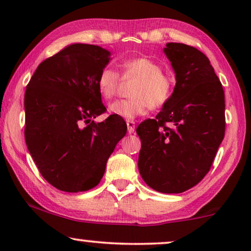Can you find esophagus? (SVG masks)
Instances as JSON below:
<instances>
[{
  "instance_id": "34e87169",
  "label": "esophagus",
  "mask_w": 251,
  "mask_h": 251,
  "mask_svg": "<svg viewBox=\"0 0 251 251\" xmlns=\"http://www.w3.org/2000/svg\"><path fill=\"white\" fill-rule=\"evenodd\" d=\"M126 126H128V132L129 133H133L136 128V123L133 121H126Z\"/></svg>"
}]
</instances>
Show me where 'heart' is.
<instances>
[{"label": "heart", "mask_w": 251, "mask_h": 251, "mask_svg": "<svg viewBox=\"0 0 251 251\" xmlns=\"http://www.w3.org/2000/svg\"><path fill=\"white\" fill-rule=\"evenodd\" d=\"M122 78L133 77L129 99H119L108 106L111 114L131 121L143 115L150 107L162 108L169 102L173 96V80L161 71L156 61L147 57H137L125 60L120 65ZM120 75L112 67H104L97 78L98 91L105 99H111L118 92Z\"/></svg>", "instance_id": "obj_1"}]
</instances>
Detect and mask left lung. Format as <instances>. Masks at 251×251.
<instances>
[{
	"mask_svg": "<svg viewBox=\"0 0 251 251\" xmlns=\"http://www.w3.org/2000/svg\"><path fill=\"white\" fill-rule=\"evenodd\" d=\"M176 85L155 119L137 128L138 169L161 193H181L203 179L225 135V96L210 61L197 48L167 43Z\"/></svg>",
	"mask_w": 251,
	"mask_h": 251,
	"instance_id": "8db88e82",
	"label": "left lung"
}]
</instances>
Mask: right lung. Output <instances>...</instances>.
Returning a JSON list of instances; mask_svg holds the SVG:
<instances>
[{
  "mask_svg": "<svg viewBox=\"0 0 251 251\" xmlns=\"http://www.w3.org/2000/svg\"><path fill=\"white\" fill-rule=\"evenodd\" d=\"M111 52L71 44L37 66L25 91V140L44 179L64 192L88 191L126 133L125 120L106 112L97 78Z\"/></svg>",
  "mask_w": 251,
  "mask_h": 251,
  "instance_id": "add662e5",
  "label": "right lung"
}]
</instances>
